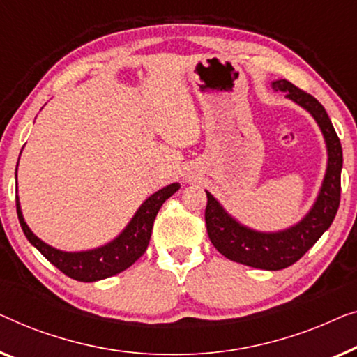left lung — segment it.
Masks as SVG:
<instances>
[{
  "label": "left lung",
  "mask_w": 357,
  "mask_h": 357,
  "mask_svg": "<svg viewBox=\"0 0 357 357\" xmlns=\"http://www.w3.org/2000/svg\"><path fill=\"white\" fill-rule=\"evenodd\" d=\"M272 87L275 90H283L286 97L312 114L327 142L328 167L312 210L305 215L303 222L280 233H257L243 227L225 212L212 194L207 192L205 225L215 249L233 262L262 270H281L298 262L330 228L340 207L341 167H343V150L340 139L319 100L288 80H277Z\"/></svg>",
  "instance_id": "left-lung-1"
}]
</instances>
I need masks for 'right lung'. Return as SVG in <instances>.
Here are the masks:
<instances>
[{"label": "right lung", "instance_id": "1", "mask_svg": "<svg viewBox=\"0 0 357 357\" xmlns=\"http://www.w3.org/2000/svg\"><path fill=\"white\" fill-rule=\"evenodd\" d=\"M17 172V169H16ZM179 189V184H169L167 188L160 189L158 192L145 200L140 205L137 213L130 220V223L112 243L103 245V248L85 250V252H63L52 248V245L45 244L40 241L32 231L29 229L27 223L24 222L21 205H19V199L16 197V208L19 223H21L24 234L33 244L42 255L47 260H50L54 267L61 270L64 275L69 278H74L77 281H90L103 280L108 277H113L123 270L130 267L145 250L150 243V236H152V228L155 217H157L160 207H162L165 200L176 192Z\"/></svg>", "mask_w": 357, "mask_h": 357}]
</instances>
